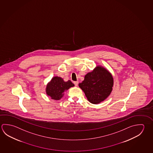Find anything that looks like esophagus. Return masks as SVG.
Masks as SVG:
<instances>
[{"label": "esophagus", "instance_id": "obj_1", "mask_svg": "<svg viewBox=\"0 0 153 153\" xmlns=\"http://www.w3.org/2000/svg\"><path fill=\"white\" fill-rule=\"evenodd\" d=\"M74 84H75V85L77 86L78 84V81H74Z\"/></svg>", "mask_w": 153, "mask_h": 153}]
</instances>
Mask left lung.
I'll list each match as a JSON object with an SVG mask.
<instances>
[{
	"label": "left lung",
	"instance_id": "obj_1",
	"mask_svg": "<svg viewBox=\"0 0 153 153\" xmlns=\"http://www.w3.org/2000/svg\"><path fill=\"white\" fill-rule=\"evenodd\" d=\"M113 79L108 71L102 67H97L85 76L79 86L85 93L91 103L97 104L104 100L112 90Z\"/></svg>",
	"mask_w": 153,
	"mask_h": 153
}]
</instances>
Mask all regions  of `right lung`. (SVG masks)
Wrapping results in <instances>:
<instances>
[{
    "instance_id": "obj_1",
    "label": "right lung",
    "mask_w": 153,
    "mask_h": 153,
    "mask_svg": "<svg viewBox=\"0 0 153 153\" xmlns=\"http://www.w3.org/2000/svg\"><path fill=\"white\" fill-rule=\"evenodd\" d=\"M74 86V84L70 80L65 82L61 77H55L47 86L46 92L51 99L59 100L63 96L64 92Z\"/></svg>"
}]
</instances>
